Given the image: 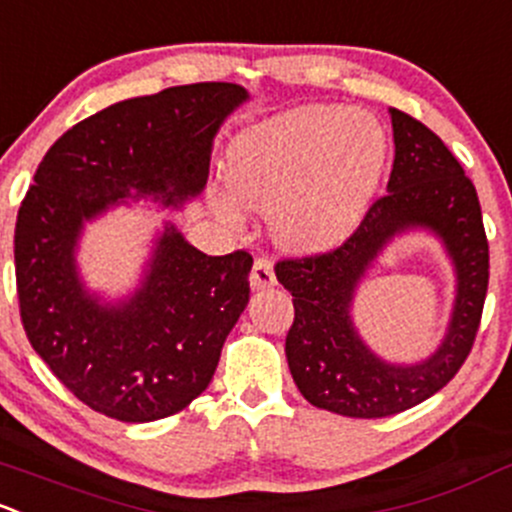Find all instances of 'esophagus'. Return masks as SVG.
I'll use <instances>...</instances> for the list:
<instances>
[{
    "label": "esophagus",
    "instance_id": "obj_1",
    "mask_svg": "<svg viewBox=\"0 0 512 512\" xmlns=\"http://www.w3.org/2000/svg\"><path fill=\"white\" fill-rule=\"evenodd\" d=\"M250 282L255 289L274 287V284H277V277H274L272 260H267V257L255 260V265H252V272H250Z\"/></svg>",
    "mask_w": 512,
    "mask_h": 512
}]
</instances>
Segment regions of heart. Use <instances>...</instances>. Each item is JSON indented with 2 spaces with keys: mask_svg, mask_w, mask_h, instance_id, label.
<instances>
[{
  "mask_svg": "<svg viewBox=\"0 0 512 512\" xmlns=\"http://www.w3.org/2000/svg\"><path fill=\"white\" fill-rule=\"evenodd\" d=\"M387 157L383 127L338 105H304L270 117L235 139L228 184L242 206L267 211L282 245H336L363 218ZM230 223L240 208L218 198Z\"/></svg>",
  "mask_w": 512,
  "mask_h": 512,
  "instance_id": "heart-1",
  "label": "heart"
}]
</instances>
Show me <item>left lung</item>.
<instances>
[{"label": "left lung", "mask_w": 512, "mask_h": 512, "mask_svg": "<svg viewBox=\"0 0 512 512\" xmlns=\"http://www.w3.org/2000/svg\"><path fill=\"white\" fill-rule=\"evenodd\" d=\"M395 161L387 193L336 250L277 262L292 292L289 370L319 410L378 419L419 405L449 383L469 358L488 292V240L476 186L437 134L407 112L390 110ZM427 227L445 242L457 272V299L447 336L419 364H387L354 331L350 304L359 279L395 234Z\"/></svg>", "instance_id": "obj_1"}]
</instances>
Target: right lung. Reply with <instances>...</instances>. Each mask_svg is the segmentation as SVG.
Instances as JSON below:
<instances>
[{
  "instance_id": "right-lung-1",
  "label": "right lung",
  "mask_w": 512,
  "mask_h": 512,
  "mask_svg": "<svg viewBox=\"0 0 512 512\" xmlns=\"http://www.w3.org/2000/svg\"><path fill=\"white\" fill-rule=\"evenodd\" d=\"M247 100L235 83H193L115 102L46 152L16 215L21 324L51 373L90 410L154 422L191 405L250 299L252 255L211 257L166 225L142 287L102 304L75 247L85 220L125 198L181 206L208 181L213 137Z\"/></svg>"
}]
</instances>
